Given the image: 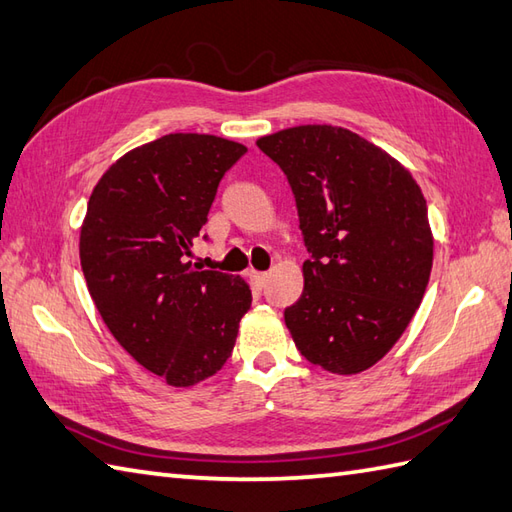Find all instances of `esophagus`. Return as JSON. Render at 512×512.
Here are the masks:
<instances>
[{
    "mask_svg": "<svg viewBox=\"0 0 512 512\" xmlns=\"http://www.w3.org/2000/svg\"><path fill=\"white\" fill-rule=\"evenodd\" d=\"M250 279H253L255 286H266L268 273H257V270H250Z\"/></svg>",
    "mask_w": 512,
    "mask_h": 512,
    "instance_id": "1",
    "label": "esophagus"
}]
</instances>
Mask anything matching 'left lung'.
Segmentation results:
<instances>
[{"instance_id":"left-lung-1","label":"left lung","mask_w":512,"mask_h":512,"mask_svg":"<svg viewBox=\"0 0 512 512\" xmlns=\"http://www.w3.org/2000/svg\"><path fill=\"white\" fill-rule=\"evenodd\" d=\"M286 173L310 259L284 319L297 350L332 374L376 365L429 284L427 202L387 151L343 127L299 125L257 140Z\"/></svg>"}]
</instances>
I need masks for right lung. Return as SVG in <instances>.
<instances>
[{"label":"right lung","mask_w":512,"mask_h":512,"mask_svg":"<svg viewBox=\"0 0 512 512\" xmlns=\"http://www.w3.org/2000/svg\"><path fill=\"white\" fill-rule=\"evenodd\" d=\"M246 147L167 134L118 158L81 226V268L96 310L129 356L173 387L213 376L250 308L242 277L189 262L224 173Z\"/></svg>","instance_id":"obj_1"}]
</instances>
